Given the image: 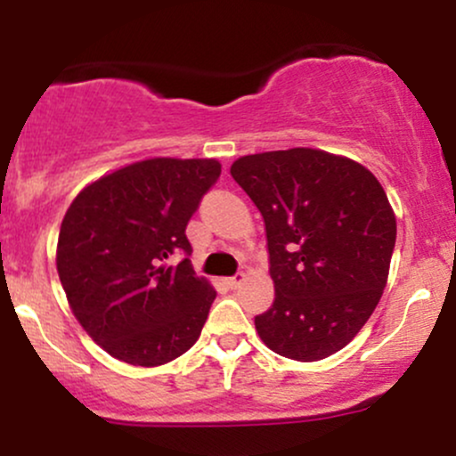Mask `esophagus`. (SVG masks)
<instances>
[{
	"mask_svg": "<svg viewBox=\"0 0 456 456\" xmlns=\"http://www.w3.org/2000/svg\"><path fill=\"white\" fill-rule=\"evenodd\" d=\"M244 281H246L244 272H238V274H235V276H229V279H224V282H227V285L232 287V289H238V287L242 285Z\"/></svg>",
	"mask_w": 456,
	"mask_h": 456,
	"instance_id": "obj_1",
	"label": "esophagus"
}]
</instances>
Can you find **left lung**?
<instances>
[{
  "label": "left lung",
  "mask_w": 456,
  "mask_h": 456,
  "mask_svg": "<svg viewBox=\"0 0 456 456\" xmlns=\"http://www.w3.org/2000/svg\"><path fill=\"white\" fill-rule=\"evenodd\" d=\"M232 175L265 223L276 296L255 317L261 341L297 362L337 354L388 281L396 218L378 177L311 148L242 156Z\"/></svg>",
  "instance_id": "1"
}]
</instances>
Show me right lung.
<instances>
[{
  "label": "right lung",
  "mask_w": 456,
  "mask_h": 456,
  "mask_svg": "<svg viewBox=\"0 0 456 456\" xmlns=\"http://www.w3.org/2000/svg\"><path fill=\"white\" fill-rule=\"evenodd\" d=\"M216 159H148L92 182L57 240V274L83 330L113 358L160 366L195 345L216 291L192 270L186 224ZM187 257L177 266L171 254Z\"/></svg>",
  "instance_id": "obj_1"
}]
</instances>
